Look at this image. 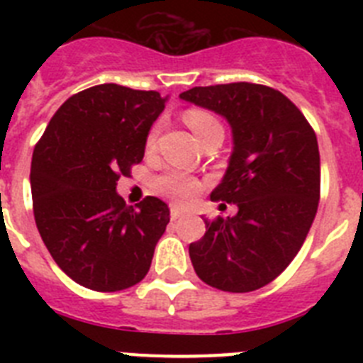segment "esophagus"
Segmentation results:
<instances>
[{
    "mask_svg": "<svg viewBox=\"0 0 363 363\" xmlns=\"http://www.w3.org/2000/svg\"><path fill=\"white\" fill-rule=\"evenodd\" d=\"M185 214L184 209H179V207H171V218L172 220H178V218H182Z\"/></svg>",
    "mask_w": 363,
    "mask_h": 363,
    "instance_id": "1",
    "label": "esophagus"
}]
</instances>
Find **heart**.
<instances>
[{"instance_id":"b5f03b06","label":"heart","mask_w":363,"mask_h":363,"mask_svg":"<svg viewBox=\"0 0 363 363\" xmlns=\"http://www.w3.org/2000/svg\"><path fill=\"white\" fill-rule=\"evenodd\" d=\"M184 120L191 127L192 133L196 134L201 143L209 136H213L214 133L223 130L220 121L211 112L201 111V108H189V111H185ZM158 130L160 125H154L152 129H150L145 142L147 149H152L154 147L156 138H158ZM154 189L160 194H163V196L171 198V200L178 201V203H185V201H191L192 198L196 196V192L200 191V182L196 178H192V176L185 174V172L171 171L154 179Z\"/></svg>"}]
</instances>
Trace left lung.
<instances>
[{
    "label": "left lung",
    "instance_id": "left-lung-1",
    "mask_svg": "<svg viewBox=\"0 0 363 363\" xmlns=\"http://www.w3.org/2000/svg\"><path fill=\"white\" fill-rule=\"evenodd\" d=\"M179 98L214 111L233 129V154L211 200L234 203L233 218L205 220L189 245L211 287L251 293L280 277L303 245L320 201L316 134L300 108L258 83L194 86Z\"/></svg>",
    "mask_w": 363,
    "mask_h": 363
}]
</instances>
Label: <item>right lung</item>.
I'll return each instance as SVG.
<instances>
[{
	"instance_id": "right-lung-1",
	"label": "right lung",
	"mask_w": 363,
	"mask_h": 363,
	"mask_svg": "<svg viewBox=\"0 0 363 363\" xmlns=\"http://www.w3.org/2000/svg\"><path fill=\"white\" fill-rule=\"evenodd\" d=\"M165 101L156 91L91 86L57 108L34 147L38 230L60 269L86 289L114 293L142 281L171 220L160 198L134 209L116 192L120 176L143 160Z\"/></svg>"
}]
</instances>
